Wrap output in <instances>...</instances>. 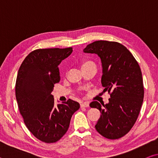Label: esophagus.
Returning <instances> with one entry per match:
<instances>
[{
  "label": "esophagus",
  "mask_w": 158,
  "mask_h": 158,
  "mask_svg": "<svg viewBox=\"0 0 158 158\" xmlns=\"http://www.w3.org/2000/svg\"><path fill=\"white\" fill-rule=\"evenodd\" d=\"M80 106H81V107H89V103L88 102H84L80 104Z\"/></svg>",
  "instance_id": "34e87169"
}]
</instances>
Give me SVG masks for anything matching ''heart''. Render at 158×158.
Returning a JSON list of instances; mask_svg holds the SVG:
<instances>
[{"label":"heart","mask_w":158,"mask_h":158,"mask_svg":"<svg viewBox=\"0 0 158 158\" xmlns=\"http://www.w3.org/2000/svg\"><path fill=\"white\" fill-rule=\"evenodd\" d=\"M89 65H94V64H93L91 61H90V60H84L81 64V67L82 68H84V67Z\"/></svg>","instance_id":"1"}]
</instances>
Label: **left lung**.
Returning a JSON list of instances; mask_svg holds the SVG:
<instances>
[{"label":"left lung","instance_id":"1","mask_svg":"<svg viewBox=\"0 0 158 158\" xmlns=\"http://www.w3.org/2000/svg\"><path fill=\"white\" fill-rule=\"evenodd\" d=\"M84 52L100 58L101 83L104 91L110 93L106 105L97 101L90 104L101 113L95 129L103 137L117 139L129 132L142 105L144 90L140 67L130 51L116 42L95 41L88 44Z\"/></svg>","mask_w":158,"mask_h":158}]
</instances>
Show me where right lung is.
Wrapping results in <instances>:
<instances>
[{"instance_id": "1", "label": "right lung", "mask_w": 158, "mask_h": 158, "mask_svg": "<svg viewBox=\"0 0 158 158\" xmlns=\"http://www.w3.org/2000/svg\"><path fill=\"white\" fill-rule=\"evenodd\" d=\"M72 52V47L35 50L19 69L15 94L20 114L29 131L45 143L56 142L65 135L80 107L70 99L55 105L51 94L60 81L58 65Z\"/></svg>"}]
</instances>
